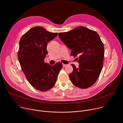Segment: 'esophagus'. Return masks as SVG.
Returning a JSON list of instances; mask_svg holds the SVG:
<instances>
[{"mask_svg":"<svg viewBox=\"0 0 123 123\" xmlns=\"http://www.w3.org/2000/svg\"><path fill=\"white\" fill-rule=\"evenodd\" d=\"M62 65H63V67H65L66 66H67V65H66V64H63Z\"/></svg>","mask_w":123,"mask_h":123,"instance_id":"obj_1","label":"esophagus"}]
</instances>
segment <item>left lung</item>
I'll return each mask as SVG.
<instances>
[{
	"mask_svg": "<svg viewBox=\"0 0 123 123\" xmlns=\"http://www.w3.org/2000/svg\"><path fill=\"white\" fill-rule=\"evenodd\" d=\"M58 35L71 49V55L79 56L77 58L79 67L71 64L73 71L69 74V78L72 83L81 89L92 86L99 78L104 60V46L99 34L94 30L79 26L60 32Z\"/></svg>",
	"mask_w": 123,
	"mask_h": 123,
	"instance_id": "left-lung-1",
	"label": "left lung"
}]
</instances>
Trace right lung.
Segmentation results:
<instances>
[{
  "instance_id": "1",
  "label": "right lung",
  "mask_w": 123,
  "mask_h": 123,
  "mask_svg": "<svg viewBox=\"0 0 123 123\" xmlns=\"http://www.w3.org/2000/svg\"><path fill=\"white\" fill-rule=\"evenodd\" d=\"M57 35L35 26L26 32L19 41L18 57L21 68L31 86L40 91H47L55 85L62 68L60 62L52 66L44 62L48 54L47 42Z\"/></svg>"
}]
</instances>
